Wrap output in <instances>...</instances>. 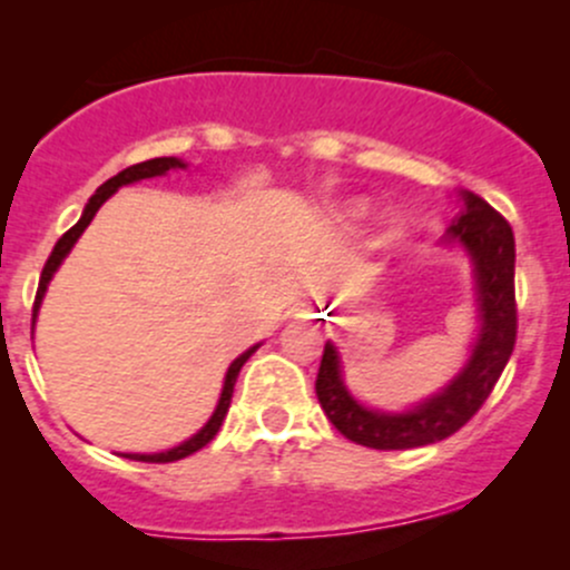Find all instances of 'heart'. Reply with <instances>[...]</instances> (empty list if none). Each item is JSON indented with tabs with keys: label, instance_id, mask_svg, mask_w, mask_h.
Wrapping results in <instances>:
<instances>
[{
	"label": "heart",
	"instance_id": "b5f03b06",
	"mask_svg": "<svg viewBox=\"0 0 570 570\" xmlns=\"http://www.w3.org/2000/svg\"><path fill=\"white\" fill-rule=\"evenodd\" d=\"M366 212H370V200H364V198H347L338 204V217H342L347 226H358V223L366 217ZM394 226H396L394 215L383 217V228H394Z\"/></svg>",
	"mask_w": 570,
	"mask_h": 570
}]
</instances>
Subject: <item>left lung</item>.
I'll list each match as a JSON object with an SVG mask.
<instances>
[{
    "label": "left lung",
    "mask_w": 570,
    "mask_h": 570,
    "mask_svg": "<svg viewBox=\"0 0 570 570\" xmlns=\"http://www.w3.org/2000/svg\"><path fill=\"white\" fill-rule=\"evenodd\" d=\"M461 245L474 273L476 336L469 358L441 392L405 407H370L347 389L342 355L333 342L322 353L317 396L344 439L372 450H413L450 439L482 407L508 366L515 344V239L513 228L480 195L461 189V212L441 237Z\"/></svg>",
    "instance_id": "8db88e82"
}]
</instances>
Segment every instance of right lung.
Instances as JSON below:
<instances>
[{
    "mask_svg": "<svg viewBox=\"0 0 570 570\" xmlns=\"http://www.w3.org/2000/svg\"><path fill=\"white\" fill-rule=\"evenodd\" d=\"M184 168H187V163H184V159H178V157H157V159H146V163L131 165V168L120 170L118 176L107 178V181L101 184L99 189H96L94 198H90L88 204H85L82 217H79V220H77V226L68 228V232L62 234L60 239H57L55 250H51V256H49V262H46L43 273H40V284H38V295H36V308H32V331H36L38 308H40V303H43L46 289H49V281L55 278V273H57V269H60L62 258H66L68 253H71L73 245H77V239L82 237V232H85V228L90 226V220H94L96 212L101 209V204H105V200L109 198V195H115V193H118L120 187H126V184L142 181V178L165 176V174H168V170H184ZM258 347H262V342L253 344V347L245 350V353L239 355V358H234V361H232V366H228V372H226V381H223V392H220V400H217V405H215V413H212L209 422H206L204 428L198 430V433L189 435L187 441H181V444L174 446V450H165V452H124V458H131V461H142V463H174V461H181V458L193 455V452L204 450V446L209 444V441L215 439V435H217V430H220L223 419H226L228 405H232L234 383H237L239 370H243L245 361H248L250 355L256 353Z\"/></svg>",
    "mask_w": 570,
    "mask_h": 570,
    "instance_id": "obj_1",
    "label": "right lung"
}]
</instances>
